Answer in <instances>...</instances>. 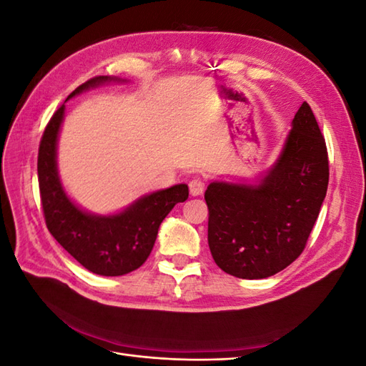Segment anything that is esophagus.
I'll list each match as a JSON object with an SVG mask.
<instances>
[{
  "label": "esophagus",
  "instance_id": "1",
  "mask_svg": "<svg viewBox=\"0 0 366 366\" xmlns=\"http://www.w3.org/2000/svg\"><path fill=\"white\" fill-rule=\"evenodd\" d=\"M206 189V180L200 175H195L189 182V191L192 195H202Z\"/></svg>",
  "mask_w": 366,
  "mask_h": 366
}]
</instances>
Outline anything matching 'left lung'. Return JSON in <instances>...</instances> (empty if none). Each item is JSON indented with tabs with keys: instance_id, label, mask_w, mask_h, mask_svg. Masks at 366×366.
<instances>
[{
	"instance_id": "1",
	"label": "left lung",
	"mask_w": 366,
	"mask_h": 366,
	"mask_svg": "<svg viewBox=\"0 0 366 366\" xmlns=\"http://www.w3.org/2000/svg\"><path fill=\"white\" fill-rule=\"evenodd\" d=\"M328 177L325 139L304 102L280 160L258 186H207V241L218 267L237 278L262 280L290 265L307 246Z\"/></svg>"
}]
</instances>
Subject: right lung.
<instances>
[{"label": "right lung", "mask_w": 366, "mask_h": 366, "mask_svg": "<svg viewBox=\"0 0 366 366\" xmlns=\"http://www.w3.org/2000/svg\"><path fill=\"white\" fill-rule=\"evenodd\" d=\"M108 79L107 76L93 77L69 97ZM62 117L64 105L49 120L38 151L39 194L47 229L86 270L102 276H120L136 270L149 257L164 217L189 195L187 184H175L143 197L116 215L85 214L65 195L58 177L56 142Z\"/></svg>", "instance_id": "right-lung-1"}]
</instances>
